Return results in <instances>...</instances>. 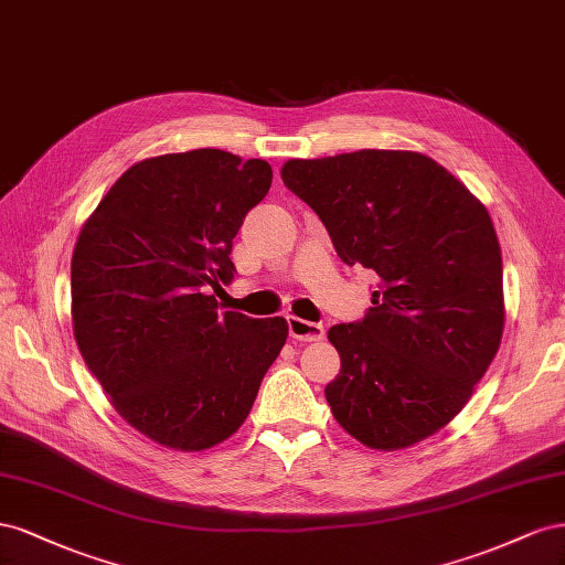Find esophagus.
I'll list each match as a JSON object with an SVG mask.
<instances>
[{
	"mask_svg": "<svg viewBox=\"0 0 565 565\" xmlns=\"http://www.w3.org/2000/svg\"><path fill=\"white\" fill-rule=\"evenodd\" d=\"M288 333L296 341H305V343H312V341H321L324 338V327L317 324V321H308V319H300V317H288Z\"/></svg>",
	"mask_w": 565,
	"mask_h": 565,
	"instance_id": "34e87169",
	"label": "esophagus"
}]
</instances>
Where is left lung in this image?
<instances>
[{
	"label": "left lung",
	"instance_id": "8db88e82",
	"mask_svg": "<svg viewBox=\"0 0 565 565\" xmlns=\"http://www.w3.org/2000/svg\"><path fill=\"white\" fill-rule=\"evenodd\" d=\"M281 180L345 265L379 274L366 317L329 329L341 354L324 391L333 418L381 452L430 438L471 399L502 343V250L488 207L416 151L294 158Z\"/></svg>",
	"mask_w": 565,
	"mask_h": 565
}]
</instances>
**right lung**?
<instances>
[{
	"instance_id": "1",
	"label": "right lung",
	"mask_w": 565,
	"mask_h": 565,
	"mask_svg": "<svg viewBox=\"0 0 565 565\" xmlns=\"http://www.w3.org/2000/svg\"><path fill=\"white\" fill-rule=\"evenodd\" d=\"M271 184L267 160L196 149L139 160L79 230L73 333L110 405L149 440L201 452L246 422L284 317L220 312L232 241Z\"/></svg>"
}]
</instances>
